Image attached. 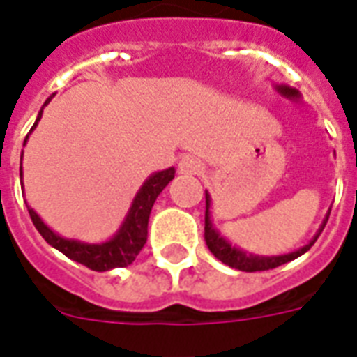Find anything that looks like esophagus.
<instances>
[{
    "label": "esophagus",
    "instance_id": "esophagus-1",
    "mask_svg": "<svg viewBox=\"0 0 357 357\" xmlns=\"http://www.w3.org/2000/svg\"><path fill=\"white\" fill-rule=\"evenodd\" d=\"M202 162H200L199 158L197 157H191V155H185V157H181V160H179L178 165V170L179 174H191V176H195V174H200L202 172Z\"/></svg>",
    "mask_w": 357,
    "mask_h": 357
}]
</instances>
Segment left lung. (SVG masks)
<instances>
[{
  "label": "left lung",
  "mask_w": 357,
  "mask_h": 357,
  "mask_svg": "<svg viewBox=\"0 0 357 357\" xmlns=\"http://www.w3.org/2000/svg\"><path fill=\"white\" fill-rule=\"evenodd\" d=\"M331 212V210H329ZM329 212H327L324 223L318 229V232L314 234V238L308 242L306 245L295 250L291 253H284V255H273V257H266V255H253V253H248L244 250H240L236 245H232L229 240L221 234V232L213 227L212 223V197L210 192L206 191V218H204V238L206 244L210 248V252L218 257L221 263L232 266V268H238V271H244V273H257V271H268V268H276V266L284 265V263H289V261L297 259L303 253H306L314 245V242L318 240L319 232L324 231L327 219H329Z\"/></svg>",
  "instance_id": "1"
}]
</instances>
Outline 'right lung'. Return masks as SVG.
<instances>
[{
	"instance_id": "right-lung-1",
	"label": "right lung",
	"mask_w": 357,
	"mask_h": 357,
	"mask_svg": "<svg viewBox=\"0 0 357 357\" xmlns=\"http://www.w3.org/2000/svg\"><path fill=\"white\" fill-rule=\"evenodd\" d=\"M52 98H54V94L47 98L43 107L51 102ZM43 107L38 113V119H36V123L31 126L30 134L38 126L39 121H41ZM30 134L24 139V145L30 138ZM174 176H176V170L174 168H166V170L155 172V174H151L149 178L145 179L144 185L139 187V191L136 192V197L132 200L130 210H128V213L123 219L119 231L113 234L112 238L105 240V242H100V244H89V242H79V240L60 236V234L52 231L51 227L45 225L43 219L39 218L33 208L28 206V202H26V206H28L30 218L36 229L39 231V234L54 250L62 252L71 261H77L81 265L89 266L91 271L105 273V271L119 268V266L132 265V261L136 259V255L142 252L145 240H147V223H149V213H151L153 204H155L158 195L162 192V189L174 179ZM20 178H22V168H20Z\"/></svg>"
}]
</instances>
